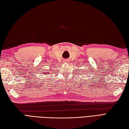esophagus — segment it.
I'll return each mask as SVG.
<instances>
[{
	"instance_id": "esophagus-1",
	"label": "esophagus",
	"mask_w": 129,
	"mask_h": 129,
	"mask_svg": "<svg viewBox=\"0 0 129 129\" xmlns=\"http://www.w3.org/2000/svg\"><path fill=\"white\" fill-rule=\"evenodd\" d=\"M64 62H68V60H66V61H65Z\"/></svg>"
}]
</instances>
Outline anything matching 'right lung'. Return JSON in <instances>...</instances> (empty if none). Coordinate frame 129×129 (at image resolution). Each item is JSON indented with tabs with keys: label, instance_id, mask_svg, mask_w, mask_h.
<instances>
[{
	"label": "right lung",
	"instance_id": "add662e5",
	"mask_svg": "<svg viewBox=\"0 0 129 129\" xmlns=\"http://www.w3.org/2000/svg\"><path fill=\"white\" fill-rule=\"evenodd\" d=\"M46 73H45V74H49V73H48V72H46Z\"/></svg>",
	"mask_w": 129,
	"mask_h": 129
}]
</instances>
